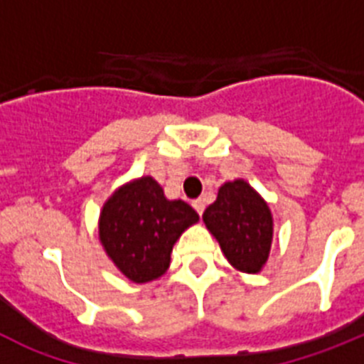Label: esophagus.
Returning <instances> with one entry per match:
<instances>
[{
  "instance_id": "esophagus-1",
  "label": "esophagus",
  "mask_w": 364,
  "mask_h": 364,
  "mask_svg": "<svg viewBox=\"0 0 364 364\" xmlns=\"http://www.w3.org/2000/svg\"><path fill=\"white\" fill-rule=\"evenodd\" d=\"M193 208H195V210H197V213H198V215L204 213V208H205L204 198H197V200H193Z\"/></svg>"
}]
</instances>
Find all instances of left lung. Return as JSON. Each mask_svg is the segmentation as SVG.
<instances>
[{
	"label": "left lung",
	"mask_w": 364,
	"mask_h": 364,
	"mask_svg": "<svg viewBox=\"0 0 364 364\" xmlns=\"http://www.w3.org/2000/svg\"><path fill=\"white\" fill-rule=\"evenodd\" d=\"M202 220L233 268L244 273L262 269L272 247L273 218L264 198L246 180L220 186Z\"/></svg>",
	"instance_id": "1"
}]
</instances>
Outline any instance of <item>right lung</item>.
<instances>
[{
	"mask_svg": "<svg viewBox=\"0 0 364 364\" xmlns=\"http://www.w3.org/2000/svg\"><path fill=\"white\" fill-rule=\"evenodd\" d=\"M198 222L184 200H167L151 176L133 180L112 193L100 213V242L129 281L162 277L180 235Z\"/></svg>",
	"mask_w": 364,
	"mask_h": 364,
	"instance_id": "right-lung-1",
	"label": "right lung"
}]
</instances>
